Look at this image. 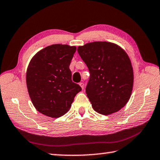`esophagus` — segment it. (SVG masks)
Here are the masks:
<instances>
[{
  "label": "esophagus",
  "instance_id": "34e87169",
  "mask_svg": "<svg viewBox=\"0 0 160 160\" xmlns=\"http://www.w3.org/2000/svg\"><path fill=\"white\" fill-rule=\"evenodd\" d=\"M79 85L81 87V88H82V90H83V89H84V83L83 82H80Z\"/></svg>",
  "mask_w": 160,
  "mask_h": 160
}]
</instances>
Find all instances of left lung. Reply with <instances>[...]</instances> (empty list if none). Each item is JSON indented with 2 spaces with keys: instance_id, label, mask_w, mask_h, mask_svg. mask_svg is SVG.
<instances>
[{
  "instance_id": "8db88e82",
  "label": "left lung",
  "mask_w": 160,
  "mask_h": 160,
  "mask_svg": "<svg viewBox=\"0 0 160 160\" xmlns=\"http://www.w3.org/2000/svg\"><path fill=\"white\" fill-rule=\"evenodd\" d=\"M78 52L90 73L85 91L93 109L102 115L118 112L128 102L133 86L128 54L108 42L88 43L78 47Z\"/></svg>"
}]
</instances>
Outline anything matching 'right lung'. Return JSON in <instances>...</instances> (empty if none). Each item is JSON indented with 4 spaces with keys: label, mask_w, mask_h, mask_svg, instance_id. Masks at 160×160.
<instances>
[{
    "label": "right lung",
    "mask_w": 160,
    "mask_h": 160,
    "mask_svg": "<svg viewBox=\"0 0 160 160\" xmlns=\"http://www.w3.org/2000/svg\"><path fill=\"white\" fill-rule=\"evenodd\" d=\"M75 51V46L53 44L40 50L29 62L26 73L28 93L35 109L42 114L61 117L82 90L72 81L69 68Z\"/></svg>",
    "instance_id": "right-lung-1"
}]
</instances>
